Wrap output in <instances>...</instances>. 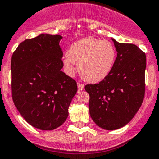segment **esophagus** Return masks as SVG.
Here are the masks:
<instances>
[{
  "label": "esophagus",
  "mask_w": 159,
  "mask_h": 159,
  "mask_svg": "<svg viewBox=\"0 0 159 159\" xmlns=\"http://www.w3.org/2000/svg\"><path fill=\"white\" fill-rule=\"evenodd\" d=\"M84 86H85V85H84V84L80 83V82H78V89H83Z\"/></svg>",
  "instance_id": "esophagus-1"
}]
</instances>
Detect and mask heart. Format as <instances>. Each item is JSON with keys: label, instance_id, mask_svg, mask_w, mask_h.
<instances>
[{"label": "heart", "instance_id": "obj_1", "mask_svg": "<svg viewBox=\"0 0 159 159\" xmlns=\"http://www.w3.org/2000/svg\"><path fill=\"white\" fill-rule=\"evenodd\" d=\"M64 59L67 70H73V63L85 81L96 83L110 74L114 65L117 52L110 41L85 38L74 42L68 49Z\"/></svg>", "mask_w": 159, "mask_h": 159}]
</instances>
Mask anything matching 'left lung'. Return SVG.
I'll use <instances>...</instances> for the list:
<instances>
[{"label":"left lung","mask_w":159,"mask_h":159,"mask_svg":"<svg viewBox=\"0 0 159 159\" xmlns=\"http://www.w3.org/2000/svg\"><path fill=\"white\" fill-rule=\"evenodd\" d=\"M118 52L113 69L99 83L85 85L89 114L99 127L114 130L125 125L145 96L146 54L134 44L112 39Z\"/></svg>","instance_id":"obj_1"}]
</instances>
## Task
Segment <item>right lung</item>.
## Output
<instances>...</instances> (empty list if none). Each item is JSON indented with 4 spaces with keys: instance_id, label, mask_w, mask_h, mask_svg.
<instances>
[{
    "instance_id": "obj_1",
    "label": "right lung",
    "mask_w": 159,
    "mask_h": 159,
    "mask_svg": "<svg viewBox=\"0 0 159 159\" xmlns=\"http://www.w3.org/2000/svg\"><path fill=\"white\" fill-rule=\"evenodd\" d=\"M60 35L41 34L17 46L11 60L12 98L20 115L34 127L52 130L62 125L78 86L61 71Z\"/></svg>"
}]
</instances>
